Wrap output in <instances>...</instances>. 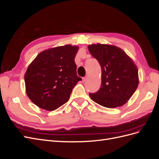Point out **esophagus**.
Segmentation results:
<instances>
[{
	"label": "esophagus",
	"mask_w": 159,
	"mask_h": 159,
	"mask_svg": "<svg viewBox=\"0 0 159 159\" xmlns=\"http://www.w3.org/2000/svg\"><path fill=\"white\" fill-rule=\"evenodd\" d=\"M88 76H89V74H87L86 75L85 77H84V78H82V80H83V81H86V80L88 79Z\"/></svg>",
	"instance_id": "1"
}]
</instances>
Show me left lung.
Listing matches in <instances>:
<instances>
[{
  "mask_svg": "<svg viewBox=\"0 0 159 159\" xmlns=\"http://www.w3.org/2000/svg\"><path fill=\"white\" fill-rule=\"evenodd\" d=\"M88 50L102 68L101 88L96 93H89L91 99L107 108L125 104L139 85L138 69L133 60L113 45L91 44Z\"/></svg>",
  "mask_w": 159,
  "mask_h": 159,
  "instance_id": "left-lung-1",
  "label": "left lung"
}]
</instances>
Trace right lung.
Here are the masks:
<instances>
[{"instance_id":"add662e5","label":"right lung","mask_w":159,"mask_h":159,"mask_svg":"<svg viewBox=\"0 0 159 159\" xmlns=\"http://www.w3.org/2000/svg\"><path fill=\"white\" fill-rule=\"evenodd\" d=\"M78 46L70 44L40 52L25 75L28 97L38 107L54 111L66 103L80 77L74 59Z\"/></svg>"}]
</instances>
